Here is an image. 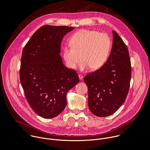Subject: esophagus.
<instances>
[{"label":"esophagus","mask_w":150,"mask_h":150,"mask_svg":"<svg viewBox=\"0 0 150 150\" xmlns=\"http://www.w3.org/2000/svg\"><path fill=\"white\" fill-rule=\"evenodd\" d=\"M78 76H79V79H83V76L81 75V74H79L78 75Z\"/></svg>","instance_id":"1"}]
</instances>
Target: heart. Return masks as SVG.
I'll return each mask as SVG.
<instances>
[{
	"label": "heart",
	"instance_id": "b5f03b06",
	"mask_svg": "<svg viewBox=\"0 0 150 150\" xmlns=\"http://www.w3.org/2000/svg\"><path fill=\"white\" fill-rule=\"evenodd\" d=\"M111 47L112 41L107 34L93 30H82L71 37L70 45L64 47L63 57L70 69H75L81 59V71L90 68L97 70L108 60Z\"/></svg>",
	"mask_w": 150,
	"mask_h": 150
}]
</instances>
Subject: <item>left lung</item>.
<instances>
[{
	"label": "left lung",
	"mask_w": 150,
	"mask_h": 150,
	"mask_svg": "<svg viewBox=\"0 0 150 150\" xmlns=\"http://www.w3.org/2000/svg\"><path fill=\"white\" fill-rule=\"evenodd\" d=\"M113 45L106 63L83 78L88 90L90 110L98 117L115 113L125 102L129 90L131 63L127 46L113 31Z\"/></svg>",
	"instance_id": "8db88e82"
}]
</instances>
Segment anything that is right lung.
<instances>
[{"instance_id":"add662e5","label":"right lung","mask_w":150,"mask_h":150,"mask_svg":"<svg viewBox=\"0 0 150 150\" xmlns=\"http://www.w3.org/2000/svg\"><path fill=\"white\" fill-rule=\"evenodd\" d=\"M74 27L44 25L37 30L24 46L19 78L26 99L40 116H58L67 105L68 91L79 82L76 72L63 65L62 40Z\"/></svg>"}]
</instances>
